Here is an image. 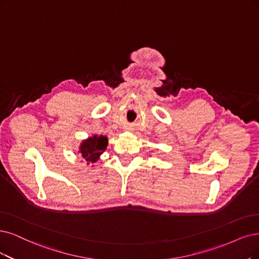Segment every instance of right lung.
Returning <instances> with one entry per match:
<instances>
[{"label":"right lung","mask_w":259,"mask_h":259,"mask_svg":"<svg viewBox=\"0 0 259 259\" xmlns=\"http://www.w3.org/2000/svg\"><path fill=\"white\" fill-rule=\"evenodd\" d=\"M108 146V138L103 136H94L82 142L80 146V154L81 157L88 161V164L90 162L94 163L97 161L102 152L107 149Z\"/></svg>","instance_id":"obj_1"}]
</instances>
